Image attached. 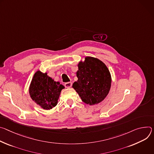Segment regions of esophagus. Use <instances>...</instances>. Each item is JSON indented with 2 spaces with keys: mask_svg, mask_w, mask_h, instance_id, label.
<instances>
[{
  "mask_svg": "<svg viewBox=\"0 0 154 154\" xmlns=\"http://www.w3.org/2000/svg\"><path fill=\"white\" fill-rule=\"evenodd\" d=\"M64 86L66 88H70L72 86V82H66Z\"/></svg>",
  "mask_w": 154,
  "mask_h": 154,
  "instance_id": "34e87169",
  "label": "esophagus"
}]
</instances>
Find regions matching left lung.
I'll use <instances>...</instances> for the list:
<instances>
[{
  "instance_id": "left-lung-1",
  "label": "left lung",
  "mask_w": 154,
  "mask_h": 154,
  "mask_svg": "<svg viewBox=\"0 0 154 154\" xmlns=\"http://www.w3.org/2000/svg\"><path fill=\"white\" fill-rule=\"evenodd\" d=\"M78 66V81L72 88L85 103H100L106 97L111 86V75L108 67L100 59L89 56L79 62Z\"/></svg>"
}]
</instances>
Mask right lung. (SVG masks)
Listing matches in <instances>:
<instances>
[{
  "mask_svg": "<svg viewBox=\"0 0 154 154\" xmlns=\"http://www.w3.org/2000/svg\"><path fill=\"white\" fill-rule=\"evenodd\" d=\"M64 88L62 84L49 77L47 73L38 70L32 78L29 92L37 105L43 109L49 110L57 105L60 92Z\"/></svg>",
  "mask_w": 154,
  "mask_h": 154,
  "instance_id": "obj_1",
  "label": "right lung"
}]
</instances>
